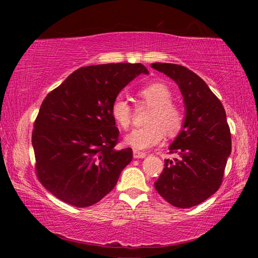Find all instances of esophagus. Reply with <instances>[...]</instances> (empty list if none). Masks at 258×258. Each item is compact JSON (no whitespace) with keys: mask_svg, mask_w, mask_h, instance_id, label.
<instances>
[{"mask_svg":"<svg viewBox=\"0 0 258 258\" xmlns=\"http://www.w3.org/2000/svg\"><path fill=\"white\" fill-rule=\"evenodd\" d=\"M147 156L146 152H142V151H139V150H133V157L134 158H145V157Z\"/></svg>","mask_w":258,"mask_h":258,"instance_id":"1","label":"esophagus"}]
</instances>
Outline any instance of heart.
<instances>
[{
	"instance_id": "b5f03b06",
	"label": "heart",
	"mask_w": 258,
	"mask_h": 258,
	"mask_svg": "<svg viewBox=\"0 0 258 258\" xmlns=\"http://www.w3.org/2000/svg\"><path fill=\"white\" fill-rule=\"evenodd\" d=\"M139 95L151 106L145 127L135 128L124 138L126 145L137 150H146L160 145L165 139V131L169 135L176 134L183 124V115L176 104L172 102V91L164 83H151L139 91ZM110 115L120 128L131 125L132 112L127 100L123 95L113 99Z\"/></svg>"
}]
</instances>
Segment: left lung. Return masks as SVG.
<instances>
[{
	"label": "left lung",
	"instance_id": "1",
	"mask_svg": "<svg viewBox=\"0 0 258 258\" xmlns=\"http://www.w3.org/2000/svg\"><path fill=\"white\" fill-rule=\"evenodd\" d=\"M151 67L176 83L184 102L182 130L155 187L166 202L190 208L205 202L222 184L231 154V133L223 104L197 74L174 63H151Z\"/></svg>",
	"mask_w": 258,
	"mask_h": 258
}]
</instances>
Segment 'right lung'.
<instances>
[{"label":"right lung","mask_w":258,"mask_h":258,"mask_svg":"<svg viewBox=\"0 0 258 258\" xmlns=\"http://www.w3.org/2000/svg\"><path fill=\"white\" fill-rule=\"evenodd\" d=\"M140 74H149L141 63L82 67L46 95L32 145L38 180L54 197L87 207L115 187L133 154L115 149L119 131L110 106Z\"/></svg>","instance_id":"right-lung-1"}]
</instances>
